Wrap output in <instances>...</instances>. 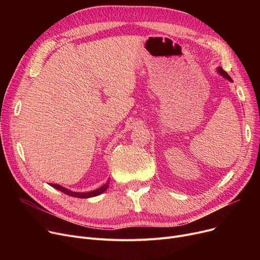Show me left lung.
Wrapping results in <instances>:
<instances>
[{"mask_svg": "<svg viewBox=\"0 0 260 260\" xmlns=\"http://www.w3.org/2000/svg\"><path fill=\"white\" fill-rule=\"evenodd\" d=\"M218 72H219V73H220V75H222V76H223V77H224L225 79H228V80L232 81L231 77H230V76H229V75H228V74H226V73H225V72H224V71L222 70V68H220V67H219V68H218Z\"/></svg>", "mask_w": 260, "mask_h": 260, "instance_id": "1", "label": "left lung"}]
</instances>
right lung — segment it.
<instances>
[{
  "label": "right lung",
  "instance_id": "right-lung-1",
  "mask_svg": "<svg viewBox=\"0 0 260 260\" xmlns=\"http://www.w3.org/2000/svg\"><path fill=\"white\" fill-rule=\"evenodd\" d=\"M108 184H109V180H107V182L105 184H103L101 187L94 189V190H91V192H87V193H77V192H72V190L67 189L59 184H56V183H50V185L54 188H57L59 190H61L62 193L68 195V196H73V197H77V198H90V197H94V196H98L100 195L101 193L105 192L106 188L108 187Z\"/></svg>",
  "mask_w": 260,
  "mask_h": 260
}]
</instances>
